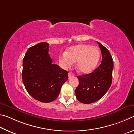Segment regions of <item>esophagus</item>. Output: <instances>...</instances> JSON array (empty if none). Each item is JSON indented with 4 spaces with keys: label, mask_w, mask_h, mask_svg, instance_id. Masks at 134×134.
<instances>
[{
    "label": "esophagus",
    "mask_w": 134,
    "mask_h": 134,
    "mask_svg": "<svg viewBox=\"0 0 134 134\" xmlns=\"http://www.w3.org/2000/svg\"><path fill=\"white\" fill-rule=\"evenodd\" d=\"M74 75L72 73V72H69V74H68V76H69V78L70 79V78H73V77H74Z\"/></svg>",
    "instance_id": "obj_1"
}]
</instances>
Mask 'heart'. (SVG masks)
I'll list each match as a JSON object with an SVG mask.
<instances>
[{"instance_id": "b5f03b06", "label": "heart", "mask_w": 134, "mask_h": 134, "mask_svg": "<svg viewBox=\"0 0 134 134\" xmlns=\"http://www.w3.org/2000/svg\"><path fill=\"white\" fill-rule=\"evenodd\" d=\"M100 52L96 46L80 44L68 49L66 53L61 54L59 63L60 66L68 69L76 62L78 71L82 74L91 73L99 62Z\"/></svg>"}]
</instances>
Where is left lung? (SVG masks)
<instances>
[{"instance_id":"1","label":"left lung","mask_w":134,"mask_h":134,"mask_svg":"<svg viewBox=\"0 0 134 134\" xmlns=\"http://www.w3.org/2000/svg\"><path fill=\"white\" fill-rule=\"evenodd\" d=\"M102 53V62L92 73L77 76L79 85L75 90L76 99L83 104H89L99 100L112 83L114 62L109 51L97 42Z\"/></svg>"}]
</instances>
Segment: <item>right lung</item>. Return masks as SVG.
Instances as JSON below:
<instances>
[{"instance_id": "right-lung-1", "label": "right lung", "mask_w": 134, "mask_h": 134, "mask_svg": "<svg viewBox=\"0 0 134 134\" xmlns=\"http://www.w3.org/2000/svg\"><path fill=\"white\" fill-rule=\"evenodd\" d=\"M49 44L41 42L27 49L23 59L22 78L30 96L42 102L58 97L61 87L68 79V72L52 64Z\"/></svg>"}]
</instances>
